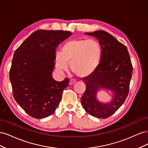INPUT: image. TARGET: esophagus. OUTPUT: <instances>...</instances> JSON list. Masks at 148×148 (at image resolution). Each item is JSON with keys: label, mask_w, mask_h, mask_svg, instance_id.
I'll use <instances>...</instances> for the list:
<instances>
[{"label": "esophagus", "mask_w": 148, "mask_h": 148, "mask_svg": "<svg viewBox=\"0 0 148 148\" xmlns=\"http://www.w3.org/2000/svg\"><path fill=\"white\" fill-rule=\"evenodd\" d=\"M75 83V80H74V79H71V80H70V81L69 84H70V85H73Z\"/></svg>", "instance_id": "1"}]
</instances>
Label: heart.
<instances>
[{
    "instance_id": "obj_1",
    "label": "heart",
    "mask_w": 148,
    "mask_h": 148,
    "mask_svg": "<svg viewBox=\"0 0 148 148\" xmlns=\"http://www.w3.org/2000/svg\"><path fill=\"white\" fill-rule=\"evenodd\" d=\"M102 57V49L95 39L78 38L66 42L62 52L55 55L56 66L60 71L69 70L78 77L84 78L95 72Z\"/></svg>"
}]
</instances>
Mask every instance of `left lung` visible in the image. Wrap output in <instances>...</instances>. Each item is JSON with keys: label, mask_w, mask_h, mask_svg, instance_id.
I'll return each instance as SVG.
<instances>
[{"label": "left lung", "mask_w": 148, "mask_h": 148, "mask_svg": "<svg viewBox=\"0 0 148 148\" xmlns=\"http://www.w3.org/2000/svg\"><path fill=\"white\" fill-rule=\"evenodd\" d=\"M86 35L96 38L102 49L100 64L95 72L83 78L86 89L82 97L84 109L93 117L106 119L121 107L128 95L133 67L127 47L106 31L99 30ZM101 90L111 92V99L100 101Z\"/></svg>", "instance_id": "left-lung-1"}]
</instances>
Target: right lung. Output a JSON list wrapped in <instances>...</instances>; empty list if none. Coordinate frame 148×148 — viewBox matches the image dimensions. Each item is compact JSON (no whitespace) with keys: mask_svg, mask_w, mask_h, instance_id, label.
<instances>
[{"mask_svg":"<svg viewBox=\"0 0 148 148\" xmlns=\"http://www.w3.org/2000/svg\"><path fill=\"white\" fill-rule=\"evenodd\" d=\"M71 36L70 31H36L14 52L10 70L13 97L31 117L41 119L53 114L69 86L68 78L57 82L52 72L56 48Z\"/></svg>","mask_w":148,"mask_h":148,"instance_id":"right-lung-1","label":"right lung"}]
</instances>
